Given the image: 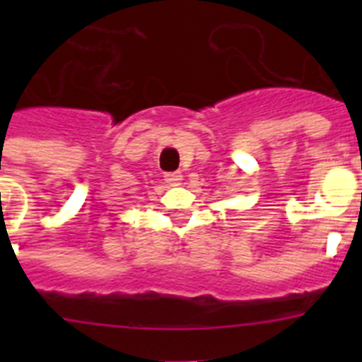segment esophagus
Segmentation results:
<instances>
[{"label":"esophagus","mask_w":362,"mask_h":362,"mask_svg":"<svg viewBox=\"0 0 362 362\" xmlns=\"http://www.w3.org/2000/svg\"><path fill=\"white\" fill-rule=\"evenodd\" d=\"M165 181L168 185H172V187H175V185H181L183 175H181V172H168V174H165Z\"/></svg>","instance_id":"1"}]
</instances>
